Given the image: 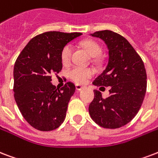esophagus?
<instances>
[{
    "label": "esophagus",
    "mask_w": 158,
    "mask_h": 158,
    "mask_svg": "<svg viewBox=\"0 0 158 158\" xmlns=\"http://www.w3.org/2000/svg\"><path fill=\"white\" fill-rule=\"evenodd\" d=\"M75 87H76V90L78 91H81L82 89H84V86H81V85H79V84H76L75 85Z\"/></svg>",
    "instance_id": "1"
}]
</instances>
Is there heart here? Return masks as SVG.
<instances>
[{"label":"heart","instance_id":"b5f03b06","mask_svg":"<svg viewBox=\"0 0 158 158\" xmlns=\"http://www.w3.org/2000/svg\"><path fill=\"white\" fill-rule=\"evenodd\" d=\"M83 46L87 50L90 56L94 58L98 57L102 53L100 46L97 43L92 40H87L83 43ZM73 54V46L67 44L64 47L61 52V61L64 64H68L71 60ZM69 77L78 84H84L90 77L94 74V71L89 68H85L82 66H74L68 72Z\"/></svg>","mask_w":158,"mask_h":158}]
</instances>
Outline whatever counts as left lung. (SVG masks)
Listing matches in <instances>:
<instances>
[{
  "label": "left lung",
  "instance_id": "1",
  "mask_svg": "<svg viewBox=\"0 0 158 158\" xmlns=\"http://www.w3.org/2000/svg\"><path fill=\"white\" fill-rule=\"evenodd\" d=\"M90 35L104 41L108 50L105 69L93 84L109 86L110 89L107 98L94 91L89 115L100 127L118 128L128 123L140 109L146 94V69L140 56L122 35L108 30Z\"/></svg>",
  "mask_w": 158,
  "mask_h": 158
}]
</instances>
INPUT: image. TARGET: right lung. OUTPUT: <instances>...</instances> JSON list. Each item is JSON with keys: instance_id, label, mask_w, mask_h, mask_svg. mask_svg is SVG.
I'll return each instance as SVG.
<instances>
[{"instance_id": "add662e5", "label": "right lung", "mask_w": 158, "mask_h": 158, "mask_svg": "<svg viewBox=\"0 0 158 158\" xmlns=\"http://www.w3.org/2000/svg\"><path fill=\"white\" fill-rule=\"evenodd\" d=\"M81 35L59 31L38 35L30 40L15 61V100L24 118L35 129L52 131L65 119L75 86L69 82L58 89L51 83V74L62 69L64 47Z\"/></svg>"}]
</instances>
